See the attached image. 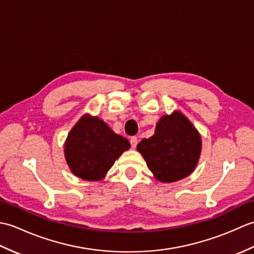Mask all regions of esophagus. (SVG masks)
Wrapping results in <instances>:
<instances>
[{
	"label": "esophagus",
	"instance_id": "esophagus-1",
	"mask_svg": "<svg viewBox=\"0 0 254 254\" xmlns=\"http://www.w3.org/2000/svg\"><path fill=\"white\" fill-rule=\"evenodd\" d=\"M130 143H131L132 148H135L136 145H137V137L136 136H132L130 138Z\"/></svg>",
	"mask_w": 254,
	"mask_h": 254
}]
</instances>
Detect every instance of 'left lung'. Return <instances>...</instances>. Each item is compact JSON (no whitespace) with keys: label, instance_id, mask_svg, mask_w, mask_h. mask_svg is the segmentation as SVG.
<instances>
[{"label":"left lung","instance_id":"left-lung-1","mask_svg":"<svg viewBox=\"0 0 254 254\" xmlns=\"http://www.w3.org/2000/svg\"><path fill=\"white\" fill-rule=\"evenodd\" d=\"M154 178L163 183L185 179L195 170L202 152V138L196 127L179 110L165 115L155 133L137 145Z\"/></svg>","mask_w":254,"mask_h":254}]
</instances>
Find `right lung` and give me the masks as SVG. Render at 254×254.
Masks as SVG:
<instances>
[{
    "label": "right lung",
    "mask_w": 254,
    "mask_h": 254,
    "mask_svg": "<svg viewBox=\"0 0 254 254\" xmlns=\"http://www.w3.org/2000/svg\"><path fill=\"white\" fill-rule=\"evenodd\" d=\"M130 147L127 139L113 132L104 120L85 113L67 134L64 157L74 176L100 181Z\"/></svg>",
    "instance_id": "1"
}]
</instances>
